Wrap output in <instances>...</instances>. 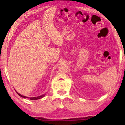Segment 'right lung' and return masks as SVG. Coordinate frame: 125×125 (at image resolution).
<instances>
[{"label": "right lung", "mask_w": 125, "mask_h": 125, "mask_svg": "<svg viewBox=\"0 0 125 125\" xmlns=\"http://www.w3.org/2000/svg\"><path fill=\"white\" fill-rule=\"evenodd\" d=\"M17 93L18 94V95H20V97H23V98H25V97H27L24 96V95H21V94H20L18 93V92H17ZM45 94H42V95H40V96H39V97H30V100H38V99H40V98H42V97H44V95H45Z\"/></svg>", "instance_id": "right-lung-1"}]
</instances>
